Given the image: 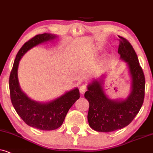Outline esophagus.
<instances>
[{"label":"esophagus","mask_w":153,"mask_h":153,"mask_svg":"<svg viewBox=\"0 0 153 153\" xmlns=\"http://www.w3.org/2000/svg\"><path fill=\"white\" fill-rule=\"evenodd\" d=\"M86 90H87V88H86V87L85 86V85H82V86L80 87V94H85V92L86 91Z\"/></svg>","instance_id":"obj_1"}]
</instances>
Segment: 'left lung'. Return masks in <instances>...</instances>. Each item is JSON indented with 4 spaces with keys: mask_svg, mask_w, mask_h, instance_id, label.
<instances>
[{
    "mask_svg": "<svg viewBox=\"0 0 153 153\" xmlns=\"http://www.w3.org/2000/svg\"><path fill=\"white\" fill-rule=\"evenodd\" d=\"M118 54L127 63L131 77V92L125 99L113 100L108 97L103 85L105 75L94 79L87 85L85 97L89 101V125L94 130L111 132L123 129L133 120L143 105L145 96V77L131 45L119 36Z\"/></svg>",
    "mask_w": 153,
    "mask_h": 153,
    "instance_id": "1",
    "label": "left lung"
}]
</instances>
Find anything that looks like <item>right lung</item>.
Instances as JSON below:
<instances>
[{
    "instance_id": "obj_1",
    "label": "right lung",
    "mask_w": 153,
    "mask_h": 153,
    "mask_svg": "<svg viewBox=\"0 0 153 153\" xmlns=\"http://www.w3.org/2000/svg\"><path fill=\"white\" fill-rule=\"evenodd\" d=\"M58 37L50 33L39 34L26 42L18 52L9 79L11 101L16 112L30 127L50 131L62 125L68 110L80 98L79 89L74 88L48 102L32 100L22 90L18 80L19 61L30 49L38 45L51 41Z\"/></svg>"
}]
</instances>
